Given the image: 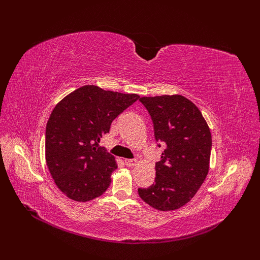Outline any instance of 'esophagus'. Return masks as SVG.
Wrapping results in <instances>:
<instances>
[{
  "instance_id": "esophagus-1",
  "label": "esophagus",
  "mask_w": 260,
  "mask_h": 260,
  "mask_svg": "<svg viewBox=\"0 0 260 260\" xmlns=\"http://www.w3.org/2000/svg\"><path fill=\"white\" fill-rule=\"evenodd\" d=\"M124 164L127 165L128 167H132L137 164V159H124Z\"/></svg>"
}]
</instances>
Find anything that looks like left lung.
Masks as SVG:
<instances>
[{"instance_id":"8db88e82","label":"left lung","mask_w":260,"mask_h":260,"mask_svg":"<svg viewBox=\"0 0 260 260\" xmlns=\"http://www.w3.org/2000/svg\"><path fill=\"white\" fill-rule=\"evenodd\" d=\"M151 115L157 142L166 145L156 162L155 183L139 187L149 206L168 211L182 207L206 179L209 170L211 135L200 109L182 95L141 98Z\"/></svg>"}]
</instances>
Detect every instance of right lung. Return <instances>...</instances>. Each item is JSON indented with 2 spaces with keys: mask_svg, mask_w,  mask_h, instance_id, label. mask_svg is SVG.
<instances>
[{
  "mask_svg": "<svg viewBox=\"0 0 260 260\" xmlns=\"http://www.w3.org/2000/svg\"><path fill=\"white\" fill-rule=\"evenodd\" d=\"M138 99V94L84 85L55 106L45 130V159L67 198L88 202L107 190L117 164L99 143L115 118Z\"/></svg>",
  "mask_w": 260,
  "mask_h": 260,
  "instance_id": "add662e5",
  "label": "right lung"
}]
</instances>
